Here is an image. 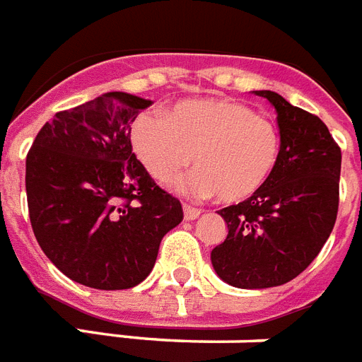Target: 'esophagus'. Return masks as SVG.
<instances>
[{"label":"esophagus","mask_w":362,"mask_h":362,"mask_svg":"<svg viewBox=\"0 0 362 362\" xmlns=\"http://www.w3.org/2000/svg\"><path fill=\"white\" fill-rule=\"evenodd\" d=\"M183 213H185V221H196L202 211L196 209V207H192V205L185 204L183 205Z\"/></svg>","instance_id":"obj_1"}]
</instances>
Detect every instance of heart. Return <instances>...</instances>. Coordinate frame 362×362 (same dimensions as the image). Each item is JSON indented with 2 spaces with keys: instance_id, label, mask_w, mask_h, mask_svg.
I'll return each instance as SVG.
<instances>
[{
  "instance_id": "obj_1",
  "label": "heart",
  "mask_w": 362,
  "mask_h": 362,
  "mask_svg": "<svg viewBox=\"0 0 362 362\" xmlns=\"http://www.w3.org/2000/svg\"><path fill=\"white\" fill-rule=\"evenodd\" d=\"M132 151L147 173L168 183L192 160L183 189L241 204L273 177L280 158V132L252 106L228 97L185 99L164 117L141 114L131 129Z\"/></svg>"
}]
</instances>
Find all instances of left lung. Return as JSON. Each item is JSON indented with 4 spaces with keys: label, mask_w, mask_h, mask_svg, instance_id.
<instances>
[{
    "label": "left lung",
    "mask_w": 362,
    "mask_h": 362,
    "mask_svg": "<svg viewBox=\"0 0 362 362\" xmlns=\"http://www.w3.org/2000/svg\"><path fill=\"white\" fill-rule=\"evenodd\" d=\"M276 110L280 158L258 194L218 211L226 241L211 250L226 284L263 290L290 282L316 258L338 213L342 153L317 115L274 91H254Z\"/></svg>",
    "instance_id": "8db88e82"
}]
</instances>
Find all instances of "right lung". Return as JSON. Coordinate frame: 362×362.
<instances>
[{"instance_id": "right-lung-1", "label": "right lung", "mask_w": 362, "mask_h": 362, "mask_svg": "<svg viewBox=\"0 0 362 362\" xmlns=\"http://www.w3.org/2000/svg\"><path fill=\"white\" fill-rule=\"evenodd\" d=\"M151 100L123 91L63 110L25 158L37 243L65 276L95 290H129L151 273L168 231L183 221L132 153L131 125Z\"/></svg>"}]
</instances>
